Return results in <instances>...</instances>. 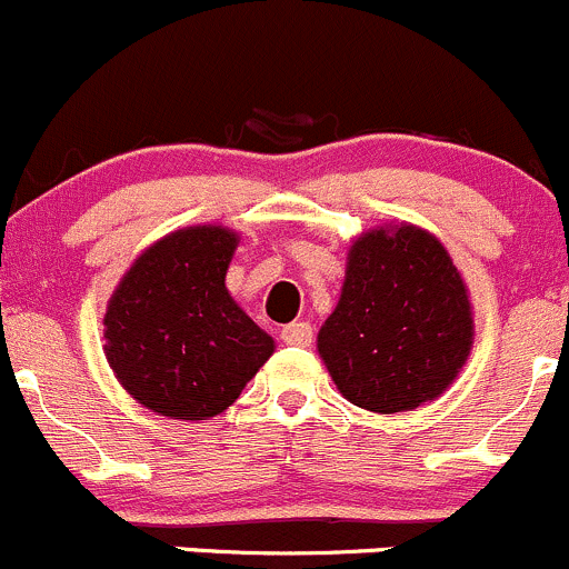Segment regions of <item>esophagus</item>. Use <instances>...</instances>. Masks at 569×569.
<instances>
[{
  "mask_svg": "<svg viewBox=\"0 0 569 569\" xmlns=\"http://www.w3.org/2000/svg\"><path fill=\"white\" fill-rule=\"evenodd\" d=\"M279 337H282L284 345H296V348H307V345H312L315 331H312V326L303 323V320H296V323H287V326L282 328V333H279Z\"/></svg>",
  "mask_w": 569,
  "mask_h": 569,
  "instance_id": "esophagus-1",
  "label": "esophagus"
}]
</instances>
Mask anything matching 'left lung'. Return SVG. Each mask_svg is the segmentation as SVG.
I'll use <instances>...</instances> for the list:
<instances>
[{"label":"left lung","mask_w":569,"mask_h":569,"mask_svg":"<svg viewBox=\"0 0 569 569\" xmlns=\"http://www.w3.org/2000/svg\"><path fill=\"white\" fill-rule=\"evenodd\" d=\"M471 339V303L447 249L402 224L353 243L318 350L353 406L397 413L436 400L466 365Z\"/></svg>","instance_id":"obj_1"}]
</instances>
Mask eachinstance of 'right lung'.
<instances>
[{"label": "right lung", "mask_w": 569, "mask_h": 569, "mask_svg": "<svg viewBox=\"0 0 569 569\" xmlns=\"http://www.w3.org/2000/svg\"><path fill=\"white\" fill-rule=\"evenodd\" d=\"M236 246L224 227L172 232L111 296L109 367L150 411L191 421L227 411L273 353V339L224 287Z\"/></svg>", "instance_id": "1"}]
</instances>
